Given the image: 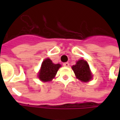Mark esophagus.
Listing matches in <instances>:
<instances>
[{
  "mask_svg": "<svg viewBox=\"0 0 120 120\" xmlns=\"http://www.w3.org/2000/svg\"><path fill=\"white\" fill-rule=\"evenodd\" d=\"M63 65H64V66H65V67H69V64L68 62H65L63 64Z\"/></svg>",
  "mask_w": 120,
  "mask_h": 120,
  "instance_id": "1",
  "label": "esophagus"
}]
</instances>
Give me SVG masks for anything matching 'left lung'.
<instances>
[{
	"instance_id": "left-lung-1",
	"label": "left lung",
	"mask_w": 120,
	"mask_h": 120,
	"mask_svg": "<svg viewBox=\"0 0 120 120\" xmlns=\"http://www.w3.org/2000/svg\"><path fill=\"white\" fill-rule=\"evenodd\" d=\"M76 78L82 82H89L92 78V75L87 62L83 60H78L76 64L72 67Z\"/></svg>"
}]
</instances>
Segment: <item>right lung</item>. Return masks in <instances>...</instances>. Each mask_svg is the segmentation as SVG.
<instances>
[{"mask_svg": "<svg viewBox=\"0 0 120 120\" xmlns=\"http://www.w3.org/2000/svg\"><path fill=\"white\" fill-rule=\"evenodd\" d=\"M60 64H55L49 58H47L42 62L41 69L38 74V78L42 82H49L54 78L56 75Z\"/></svg>", "mask_w": 120, "mask_h": 120, "instance_id": "right-lung-1", "label": "right lung"}]
</instances>
